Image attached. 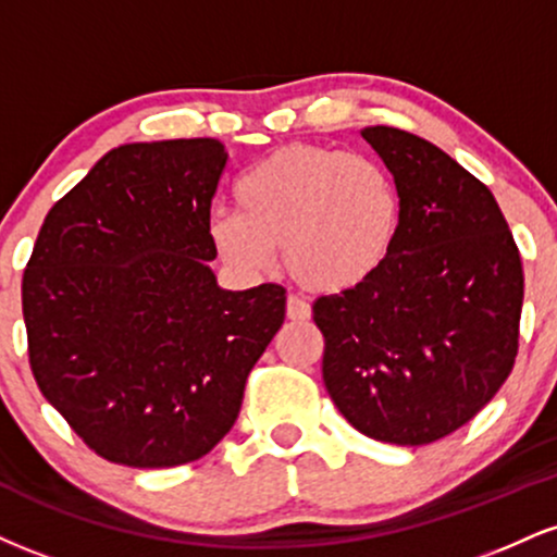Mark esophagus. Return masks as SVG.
<instances>
[{
	"label": "esophagus",
	"mask_w": 557,
	"mask_h": 557,
	"mask_svg": "<svg viewBox=\"0 0 557 557\" xmlns=\"http://www.w3.org/2000/svg\"><path fill=\"white\" fill-rule=\"evenodd\" d=\"M287 319H293V321H306V319H311V306L306 304L304 298H298V296H287Z\"/></svg>",
	"instance_id": "34e87169"
}]
</instances>
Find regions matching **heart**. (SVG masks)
<instances>
[{"label":"heart","instance_id":"1","mask_svg":"<svg viewBox=\"0 0 557 557\" xmlns=\"http://www.w3.org/2000/svg\"><path fill=\"white\" fill-rule=\"evenodd\" d=\"M236 212L207 223L220 259L240 274L272 267L274 246L300 285L337 293L363 283L392 251L399 191L376 158L337 147L287 145L233 186Z\"/></svg>","mask_w":557,"mask_h":557}]
</instances>
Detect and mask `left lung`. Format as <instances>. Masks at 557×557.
<instances>
[{"mask_svg": "<svg viewBox=\"0 0 557 557\" xmlns=\"http://www.w3.org/2000/svg\"><path fill=\"white\" fill-rule=\"evenodd\" d=\"M360 134L397 184L399 231L371 277L313 304L321 373L355 431L423 446L470 423L511 373L524 270L482 181L410 132Z\"/></svg>", "mask_w": 557, "mask_h": 557, "instance_id": "left-lung-1", "label": "left lung"}]
</instances>
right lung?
I'll return each mask as SVG.
<instances>
[{
  "label": "right lung",
  "mask_w": 557,
  "mask_h": 557,
  "mask_svg": "<svg viewBox=\"0 0 557 557\" xmlns=\"http://www.w3.org/2000/svg\"><path fill=\"white\" fill-rule=\"evenodd\" d=\"M227 163L218 139L106 152L46 214L23 274L36 384L113 465L202 459L236 423L285 287L223 290L207 261Z\"/></svg>",
  "instance_id": "obj_1"
}]
</instances>
